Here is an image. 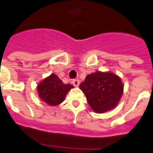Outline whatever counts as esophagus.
Here are the masks:
<instances>
[{"instance_id": "34e87169", "label": "esophagus", "mask_w": 153, "mask_h": 153, "mask_svg": "<svg viewBox=\"0 0 153 153\" xmlns=\"http://www.w3.org/2000/svg\"><path fill=\"white\" fill-rule=\"evenodd\" d=\"M72 83H73L74 86H75V87H78V86H79V80L78 79H74Z\"/></svg>"}]
</instances>
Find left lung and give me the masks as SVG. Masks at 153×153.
<instances>
[{
    "label": "left lung",
    "mask_w": 153,
    "mask_h": 153,
    "mask_svg": "<svg viewBox=\"0 0 153 153\" xmlns=\"http://www.w3.org/2000/svg\"><path fill=\"white\" fill-rule=\"evenodd\" d=\"M79 88L96 113H104L116 106L123 94V84L117 75L97 71L87 75Z\"/></svg>",
    "instance_id": "left-lung-1"
}]
</instances>
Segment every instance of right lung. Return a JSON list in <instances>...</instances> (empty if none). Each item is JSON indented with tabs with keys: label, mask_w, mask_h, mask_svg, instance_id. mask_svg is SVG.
I'll use <instances>...</instances> for the list:
<instances>
[{
	"label": "right lung",
	"mask_w": 153,
	"mask_h": 153,
	"mask_svg": "<svg viewBox=\"0 0 153 153\" xmlns=\"http://www.w3.org/2000/svg\"><path fill=\"white\" fill-rule=\"evenodd\" d=\"M74 86L62 83L61 79L55 74L44 79L37 87L39 97L44 102L51 106H56L64 100L68 91Z\"/></svg>",
	"instance_id": "1"
}]
</instances>
